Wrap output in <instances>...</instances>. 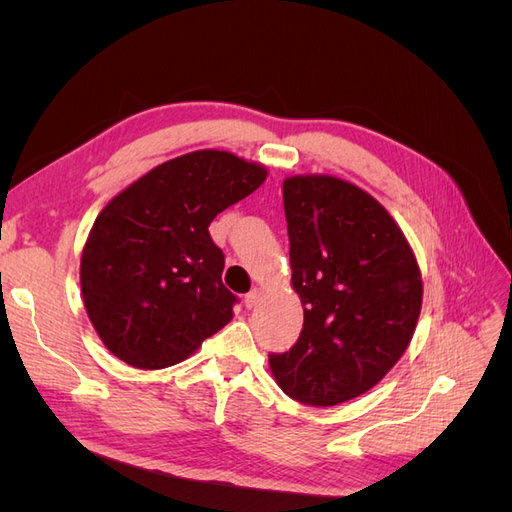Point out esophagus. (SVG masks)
Wrapping results in <instances>:
<instances>
[{
    "label": "esophagus",
    "instance_id": "1",
    "mask_svg": "<svg viewBox=\"0 0 512 512\" xmlns=\"http://www.w3.org/2000/svg\"><path fill=\"white\" fill-rule=\"evenodd\" d=\"M260 294H262L260 288H252L250 292L245 294V305H247V307H256L258 301H260Z\"/></svg>",
    "mask_w": 512,
    "mask_h": 512
}]
</instances>
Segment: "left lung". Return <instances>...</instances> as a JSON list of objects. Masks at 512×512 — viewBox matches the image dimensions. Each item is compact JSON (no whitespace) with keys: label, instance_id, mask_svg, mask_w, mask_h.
<instances>
[{"label":"left lung","instance_id":"8db88e82","mask_svg":"<svg viewBox=\"0 0 512 512\" xmlns=\"http://www.w3.org/2000/svg\"><path fill=\"white\" fill-rule=\"evenodd\" d=\"M284 211L303 331L288 352L269 354L271 374L301 404H344L406 352L423 305L421 269L389 211L354 183L288 177Z\"/></svg>","mask_w":512,"mask_h":512}]
</instances>
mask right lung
<instances>
[{"instance_id": "1", "label": "right lung", "mask_w": 512, "mask_h": 512, "mask_svg": "<svg viewBox=\"0 0 512 512\" xmlns=\"http://www.w3.org/2000/svg\"><path fill=\"white\" fill-rule=\"evenodd\" d=\"M265 179L262 164L200 149L151 168L100 211L83 247L81 292L117 359L164 369L226 327L237 297L222 284L224 254L209 224Z\"/></svg>"}]
</instances>
